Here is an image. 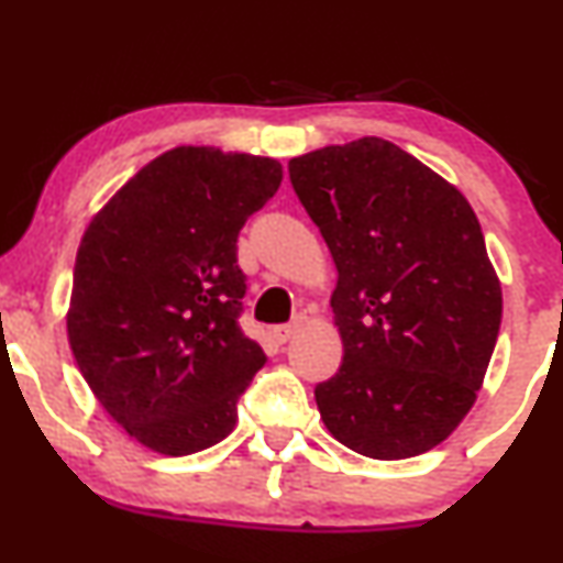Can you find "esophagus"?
<instances>
[{
	"instance_id": "34e87169",
	"label": "esophagus",
	"mask_w": 563,
	"mask_h": 563,
	"mask_svg": "<svg viewBox=\"0 0 563 563\" xmlns=\"http://www.w3.org/2000/svg\"><path fill=\"white\" fill-rule=\"evenodd\" d=\"M296 333H299V322H288V325L273 328V339L277 341V344H286V341L294 339Z\"/></svg>"
}]
</instances>
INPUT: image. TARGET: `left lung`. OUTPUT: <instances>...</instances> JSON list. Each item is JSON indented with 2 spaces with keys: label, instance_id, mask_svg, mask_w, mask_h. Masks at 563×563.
<instances>
[{
  "label": "left lung",
  "instance_id": "left-lung-1",
  "mask_svg": "<svg viewBox=\"0 0 563 563\" xmlns=\"http://www.w3.org/2000/svg\"><path fill=\"white\" fill-rule=\"evenodd\" d=\"M339 269L344 360L314 389L322 423L360 455L402 461L466 418L500 331L503 294L474 209L389 140L288 161Z\"/></svg>",
  "mask_w": 563,
  "mask_h": 563
}]
</instances>
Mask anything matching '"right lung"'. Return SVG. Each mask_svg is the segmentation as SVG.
I'll list each match as a JSON object with an SVG mask.
<instances>
[{"label":"right lung","instance_id":"add662e5","mask_svg":"<svg viewBox=\"0 0 563 563\" xmlns=\"http://www.w3.org/2000/svg\"><path fill=\"white\" fill-rule=\"evenodd\" d=\"M275 158L183 145L142 166L92 217L74 267L68 341L97 402L161 455L235 429L267 363L241 331L238 232L275 196Z\"/></svg>","mask_w":563,"mask_h":563}]
</instances>
